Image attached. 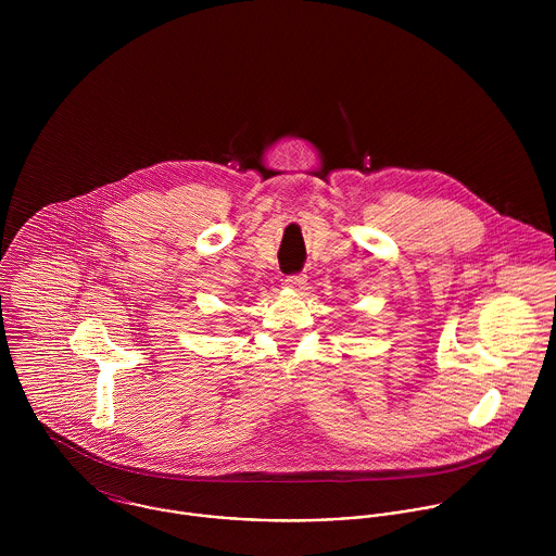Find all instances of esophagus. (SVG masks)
Wrapping results in <instances>:
<instances>
[{"label": "esophagus", "mask_w": 556, "mask_h": 556, "mask_svg": "<svg viewBox=\"0 0 556 556\" xmlns=\"http://www.w3.org/2000/svg\"><path fill=\"white\" fill-rule=\"evenodd\" d=\"M306 278H308L306 274H291L285 278V285L291 289H302L306 285Z\"/></svg>", "instance_id": "1"}]
</instances>
